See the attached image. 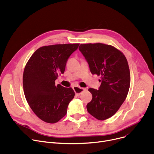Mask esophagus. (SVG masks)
Segmentation results:
<instances>
[{
	"label": "esophagus",
	"instance_id": "34e87169",
	"mask_svg": "<svg viewBox=\"0 0 154 154\" xmlns=\"http://www.w3.org/2000/svg\"><path fill=\"white\" fill-rule=\"evenodd\" d=\"M73 89H74V90L75 93V94L77 96H80L83 91H84L85 90H86V88H81V87H79V86H74Z\"/></svg>",
	"mask_w": 154,
	"mask_h": 154
}]
</instances>
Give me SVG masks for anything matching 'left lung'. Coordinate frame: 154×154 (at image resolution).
Here are the masks:
<instances>
[{"instance_id":"1","label":"left lung","mask_w":154,"mask_h":154,"mask_svg":"<svg viewBox=\"0 0 154 154\" xmlns=\"http://www.w3.org/2000/svg\"><path fill=\"white\" fill-rule=\"evenodd\" d=\"M92 74L100 76L99 90L89 88L93 98L88 112L103 121L113 116L127 97L130 84L127 60L119 50L102 43L82 44L79 48Z\"/></svg>"}]
</instances>
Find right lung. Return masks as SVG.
Listing matches in <instances>:
<instances>
[{
	"mask_svg": "<svg viewBox=\"0 0 154 154\" xmlns=\"http://www.w3.org/2000/svg\"><path fill=\"white\" fill-rule=\"evenodd\" d=\"M79 44L42 46L27 61L23 73L26 99L34 113L42 121L54 124L67 113L75 92L72 88L55 85L58 73L63 74L70 55Z\"/></svg>",
	"mask_w": 154,
	"mask_h": 154,
	"instance_id": "obj_1",
	"label": "right lung"
}]
</instances>
